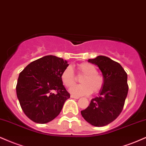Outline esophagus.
<instances>
[{"mask_svg": "<svg viewBox=\"0 0 146 146\" xmlns=\"http://www.w3.org/2000/svg\"><path fill=\"white\" fill-rule=\"evenodd\" d=\"M71 98H75V99H78V98H79V97L76 96H74V95H71Z\"/></svg>", "mask_w": 146, "mask_h": 146, "instance_id": "esophagus-1", "label": "esophagus"}]
</instances>
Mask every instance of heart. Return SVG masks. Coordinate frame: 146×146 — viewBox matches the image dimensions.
Listing matches in <instances>:
<instances>
[{
    "mask_svg": "<svg viewBox=\"0 0 146 146\" xmlns=\"http://www.w3.org/2000/svg\"><path fill=\"white\" fill-rule=\"evenodd\" d=\"M78 74L84 75L80 79L81 85L72 86L76 82V76L71 67L67 68L62 72L61 79L63 85L70 87V92L76 96H87L93 92L98 93L104 85V78L97 73V68L90 63H82L76 66Z\"/></svg>",
    "mask_w": 146,
    "mask_h": 146,
    "instance_id": "heart-1",
    "label": "heart"
}]
</instances>
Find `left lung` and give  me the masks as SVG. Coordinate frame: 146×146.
Segmentation results:
<instances>
[{
  "instance_id": "obj_1",
  "label": "left lung",
  "mask_w": 146,
  "mask_h": 146,
  "mask_svg": "<svg viewBox=\"0 0 146 146\" xmlns=\"http://www.w3.org/2000/svg\"><path fill=\"white\" fill-rule=\"evenodd\" d=\"M88 62L102 72L104 85L98 96L81 111L84 119L92 126L101 127L110 124L121 113L128 94L127 74L119 63L105 56H98Z\"/></svg>"
}]
</instances>
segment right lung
Returning a JSON list of instances; mask_svg holds the SVG:
<instances>
[{
	"instance_id": "add662e5",
	"label": "right lung",
	"mask_w": 146,
	"mask_h": 146,
	"mask_svg": "<svg viewBox=\"0 0 146 146\" xmlns=\"http://www.w3.org/2000/svg\"><path fill=\"white\" fill-rule=\"evenodd\" d=\"M68 66L66 60L47 55L29 63L20 73L17 97L24 113L34 122L52 121L70 98L61 79V73ZM54 90L58 93L53 94Z\"/></svg>"
}]
</instances>
